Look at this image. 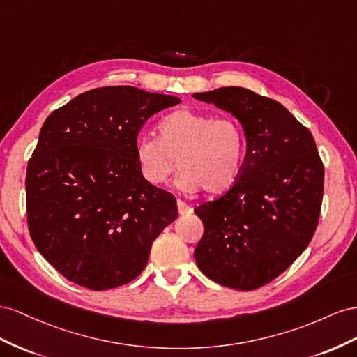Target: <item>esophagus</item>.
Listing matches in <instances>:
<instances>
[{
    "mask_svg": "<svg viewBox=\"0 0 357 357\" xmlns=\"http://www.w3.org/2000/svg\"><path fill=\"white\" fill-rule=\"evenodd\" d=\"M178 212H179V215H190V213L192 212V208L190 206V205H187L185 202H182V200H178Z\"/></svg>",
    "mask_w": 357,
    "mask_h": 357,
    "instance_id": "obj_1",
    "label": "esophagus"
}]
</instances>
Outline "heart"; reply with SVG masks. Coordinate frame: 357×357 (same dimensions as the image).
<instances>
[{
  "label": "heart",
  "instance_id": "1",
  "mask_svg": "<svg viewBox=\"0 0 357 357\" xmlns=\"http://www.w3.org/2000/svg\"><path fill=\"white\" fill-rule=\"evenodd\" d=\"M243 148L245 136L235 118L179 109L160 122L158 139H137L135 157L151 185L166 184L178 160L176 184L182 190L221 195L235 184Z\"/></svg>",
  "mask_w": 357,
  "mask_h": 357
}]
</instances>
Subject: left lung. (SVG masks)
<instances>
[{
  "instance_id": "left-lung-1",
  "label": "left lung",
  "mask_w": 357,
  "mask_h": 357,
  "mask_svg": "<svg viewBox=\"0 0 357 357\" xmlns=\"http://www.w3.org/2000/svg\"><path fill=\"white\" fill-rule=\"evenodd\" d=\"M236 116L247 154L227 192L195 209V259L224 287L254 290L286 271L317 229L324 167L310 130L272 98L226 86L192 96Z\"/></svg>"
}]
</instances>
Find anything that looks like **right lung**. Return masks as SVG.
Wrapping results in <instances>:
<instances>
[{"instance_id":"obj_1","label":"right lung","mask_w":357,"mask_h":357,"mask_svg":"<svg viewBox=\"0 0 357 357\" xmlns=\"http://www.w3.org/2000/svg\"><path fill=\"white\" fill-rule=\"evenodd\" d=\"M181 103L135 86L86 91L54 110L26 167V217L40 254L68 281L109 290L145 269L176 200L142 178L135 144L145 122Z\"/></svg>"}]
</instances>
